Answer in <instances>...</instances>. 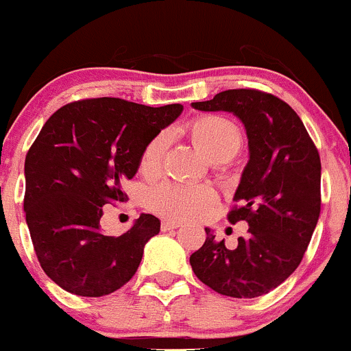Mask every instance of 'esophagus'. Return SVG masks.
I'll use <instances>...</instances> for the list:
<instances>
[{
	"instance_id": "1",
	"label": "esophagus",
	"mask_w": 351,
	"mask_h": 351,
	"mask_svg": "<svg viewBox=\"0 0 351 351\" xmlns=\"http://www.w3.org/2000/svg\"><path fill=\"white\" fill-rule=\"evenodd\" d=\"M178 228H180V222H176V221H162L161 222L162 231H171V229H178Z\"/></svg>"
}]
</instances>
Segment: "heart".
<instances>
[{"label": "heart", "instance_id": "1", "mask_svg": "<svg viewBox=\"0 0 351 351\" xmlns=\"http://www.w3.org/2000/svg\"><path fill=\"white\" fill-rule=\"evenodd\" d=\"M186 136L208 161L226 162L239 154L244 137L238 123L222 115H200L186 125ZM166 137L156 136L141 156L139 171L146 178H156L161 173ZM217 202V193L207 185H183L165 182L147 193L151 210L173 221H186L207 214Z\"/></svg>", "mask_w": 351, "mask_h": 351}]
</instances>
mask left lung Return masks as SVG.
Returning a JSON list of instances; mask_svg holds the SVG:
<instances>
[{"label":"left lung","instance_id":"8db88e82","mask_svg":"<svg viewBox=\"0 0 351 351\" xmlns=\"http://www.w3.org/2000/svg\"><path fill=\"white\" fill-rule=\"evenodd\" d=\"M202 112H231L244 123L250 161L228 219L247 222L246 238L228 250L207 238L190 256L193 274L222 295L253 299L277 289L295 271L321 212V159L302 120L275 95L253 88L226 90L195 101Z\"/></svg>","mask_w":351,"mask_h":351}]
</instances>
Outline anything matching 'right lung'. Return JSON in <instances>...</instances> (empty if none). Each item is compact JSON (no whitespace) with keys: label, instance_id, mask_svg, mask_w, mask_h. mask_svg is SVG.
I'll list each match as a JSON object with an SVG mask.
<instances>
[{"label":"right lung","instance_id":"1","mask_svg":"<svg viewBox=\"0 0 351 351\" xmlns=\"http://www.w3.org/2000/svg\"><path fill=\"white\" fill-rule=\"evenodd\" d=\"M183 105L146 107L122 98H86L44 123L25 158L23 208L35 254L52 282L71 293L101 297L139 268L159 219L141 214L122 236L100 231L104 205L125 202L144 147Z\"/></svg>","mask_w":351,"mask_h":351}]
</instances>
